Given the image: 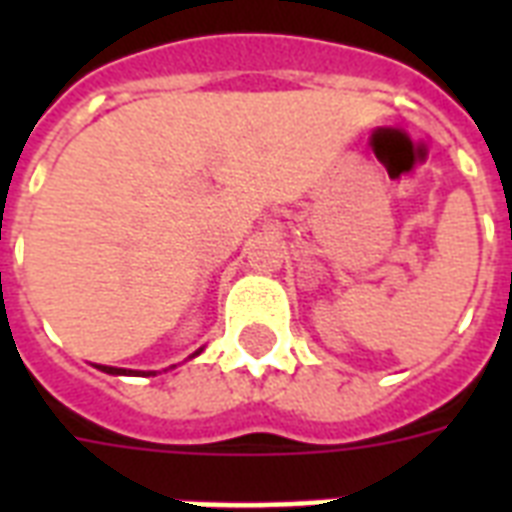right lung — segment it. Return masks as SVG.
Returning a JSON list of instances; mask_svg holds the SVG:
<instances>
[{"mask_svg":"<svg viewBox=\"0 0 512 512\" xmlns=\"http://www.w3.org/2000/svg\"><path fill=\"white\" fill-rule=\"evenodd\" d=\"M201 348L193 353V356H199ZM191 356V358H193ZM100 369V372H106V374H130V377H154L156 372H138V369H119V366H103V364H95Z\"/></svg>","mask_w":512,"mask_h":512,"instance_id":"1","label":"right lung"}]
</instances>
